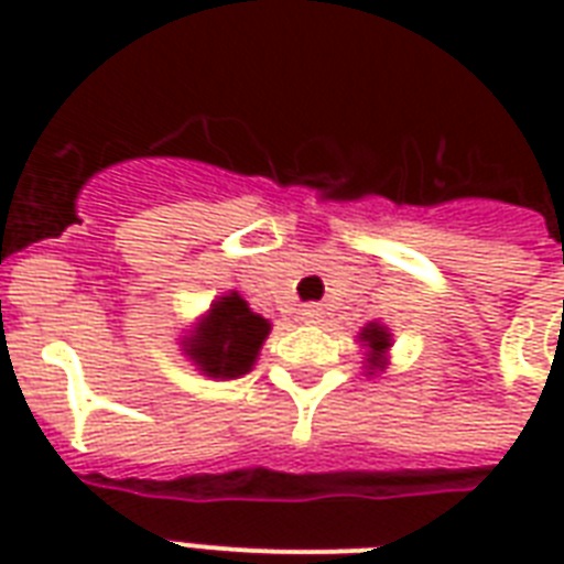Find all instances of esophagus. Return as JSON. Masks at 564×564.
Here are the masks:
<instances>
[{
    "mask_svg": "<svg viewBox=\"0 0 564 564\" xmlns=\"http://www.w3.org/2000/svg\"><path fill=\"white\" fill-rule=\"evenodd\" d=\"M301 318H304L307 325H316L318 318H322V310H318L316 304H304V307H301Z\"/></svg>",
    "mask_w": 564,
    "mask_h": 564,
    "instance_id": "34e87169",
    "label": "esophagus"
}]
</instances>
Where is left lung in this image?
Returning a JSON list of instances; mask_svg holds the SVG:
<instances>
[{
  "instance_id": "8db88e82",
  "label": "left lung",
  "mask_w": 564,
  "mask_h": 564,
  "mask_svg": "<svg viewBox=\"0 0 564 564\" xmlns=\"http://www.w3.org/2000/svg\"><path fill=\"white\" fill-rule=\"evenodd\" d=\"M360 339L366 343V348H369V369H386V351L392 348V334L386 330L383 325H377V322H371V325L362 327ZM369 375H375V371H369Z\"/></svg>"
}]
</instances>
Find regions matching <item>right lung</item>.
Listing matches in <instances>:
<instances>
[{
  "mask_svg": "<svg viewBox=\"0 0 564 564\" xmlns=\"http://www.w3.org/2000/svg\"><path fill=\"white\" fill-rule=\"evenodd\" d=\"M269 330L272 325L251 313L246 301L239 299V292H228L213 301L207 316L187 336L184 351L207 377L230 380L251 371Z\"/></svg>",
  "mask_w": 564,
  "mask_h": 564,
  "instance_id": "add662e5",
  "label": "right lung"
}]
</instances>
